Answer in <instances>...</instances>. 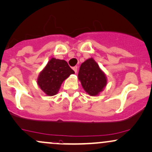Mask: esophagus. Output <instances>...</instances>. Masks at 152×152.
<instances>
[{"instance_id": "1", "label": "esophagus", "mask_w": 152, "mask_h": 152, "mask_svg": "<svg viewBox=\"0 0 152 152\" xmlns=\"http://www.w3.org/2000/svg\"><path fill=\"white\" fill-rule=\"evenodd\" d=\"M73 71H75V73H76V72H77V70H78V68H77V66H74V67L73 68Z\"/></svg>"}]
</instances>
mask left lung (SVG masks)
I'll return each mask as SVG.
<instances>
[{"mask_svg": "<svg viewBox=\"0 0 152 152\" xmlns=\"http://www.w3.org/2000/svg\"><path fill=\"white\" fill-rule=\"evenodd\" d=\"M78 77L85 91L90 96L98 95L107 85L105 74L93 58H89L81 65Z\"/></svg>", "mask_w": 152, "mask_h": 152, "instance_id": "1", "label": "left lung"}]
</instances>
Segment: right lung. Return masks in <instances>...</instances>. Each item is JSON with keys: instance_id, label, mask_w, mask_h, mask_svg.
I'll use <instances>...</instances> for the list:
<instances>
[{"instance_id": "obj_1", "label": "right lung", "mask_w": 152, "mask_h": 152, "mask_svg": "<svg viewBox=\"0 0 152 152\" xmlns=\"http://www.w3.org/2000/svg\"><path fill=\"white\" fill-rule=\"evenodd\" d=\"M73 73L66 61L53 58L39 73L37 84L47 95L53 96L58 92L63 81Z\"/></svg>"}]
</instances>
